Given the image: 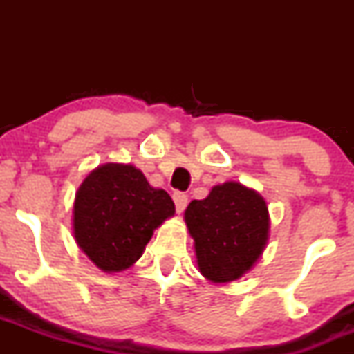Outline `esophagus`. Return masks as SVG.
I'll use <instances>...</instances> for the list:
<instances>
[{
	"instance_id": "obj_1",
	"label": "esophagus",
	"mask_w": 354,
	"mask_h": 354,
	"mask_svg": "<svg viewBox=\"0 0 354 354\" xmlns=\"http://www.w3.org/2000/svg\"><path fill=\"white\" fill-rule=\"evenodd\" d=\"M173 201L174 205H176V211H181L186 208V205H188V194L183 193V191H174L173 193Z\"/></svg>"
}]
</instances>
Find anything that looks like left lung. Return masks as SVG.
Returning <instances> with one entry per match:
<instances>
[{
	"label": "left lung",
	"instance_id": "left-lung-1",
	"mask_svg": "<svg viewBox=\"0 0 354 354\" xmlns=\"http://www.w3.org/2000/svg\"><path fill=\"white\" fill-rule=\"evenodd\" d=\"M185 221L198 268L214 283L241 278L261 256L270 231L266 201L233 181L214 186L205 200L191 201Z\"/></svg>",
	"mask_w": 354,
	"mask_h": 354
}]
</instances>
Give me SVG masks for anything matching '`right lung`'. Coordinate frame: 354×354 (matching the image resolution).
I'll use <instances>...</instances> for the list:
<instances>
[{"label":"right lung","mask_w":354,"mask_h":354,"mask_svg":"<svg viewBox=\"0 0 354 354\" xmlns=\"http://www.w3.org/2000/svg\"><path fill=\"white\" fill-rule=\"evenodd\" d=\"M174 214L165 189H154L131 165L108 163L91 171L76 193V243L100 270L123 271L143 254L153 231Z\"/></svg>","instance_id":"1"}]
</instances>
